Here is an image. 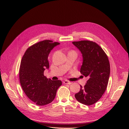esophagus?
<instances>
[{
  "label": "esophagus",
  "mask_w": 129,
  "mask_h": 129,
  "mask_svg": "<svg viewBox=\"0 0 129 129\" xmlns=\"http://www.w3.org/2000/svg\"><path fill=\"white\" fill-rule=\"evenodd\" d=\"M63 83H64V84H68V85H70V84H72V82H70L68 81H67V80L64 81L63 82Z\"/></svg>",
  "instance_id": "1"
}]
</instances>
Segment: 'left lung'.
<instances>
[{"instance_id":"obj_1","label":"left lung","mask_w":129,"mask_h":129,"mask_svg":"<svg viewBox=\"0 0 129 129\" xmlns=\"http://www.w3.org/2000/svg\"><path fill=\"white\" fill-rule=\"evenodd\" d=\"M81 52L83 64L80 72L89 79L84 87L75 94L80 103L92 105L102 96L107 88L110 73L108 57L104 50L94 42L83 40L72 42Z\"/></svg>"}]
</instances>
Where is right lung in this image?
Here are the masks:
<instances>
[{"instance_id":"obj_1","label":"right lung","mask_w":129,"mask_h":129,"mask_svg":"<svg viewBox=\"0 0 129 129\" xmlns=\"http://www.w3.org/2000/svg\"><path fill=\"white\" fill-rule=\"evenodd\" d=\"M59 42L45 40L33 44L25 51L21 61L19 80L26 95L36 105H47L54 99L58 88L62 85L60 80H51L44 75L48 69V56Z\"/></svg>"}]
</instances>
